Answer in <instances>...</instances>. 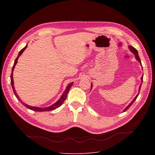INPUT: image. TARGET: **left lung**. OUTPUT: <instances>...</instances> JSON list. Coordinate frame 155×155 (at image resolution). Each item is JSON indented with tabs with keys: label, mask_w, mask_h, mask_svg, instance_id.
I'll return each instance as SVG.
<instances>
[{
	"label": "left lung",
	"mask_w": 155,
	"mask_h": 155,
	"mask_svg": "<svg viewBox=\"0 0 155 155\" xmlns=\"http://www.w3.org/2000/svg\"><path fill=\"white\" fill-rule=\"evenodd\" d=\"M129 50H130V51H131L134 55H135V57H136V60L139 61L140 63V64H141V60H140V56H139V55H138V53H137V50L136 48H134V47H133L132 46H129ZM142 66V65H141ZM141 81H143V75L142 76V77L141 78ZM141 84L140 85V87H139V93H138L137 94V95L134 97V99L132 101V102L130 103L125 108V109L124 110V111L123 112H125V111H126L130 107H131V105L134 102V101H136V99H137V96L139 95V94H140V88H141ZM92 84H91V88H92Z\"/></svg>",
	"instance_id": "1"
}]
</instances>
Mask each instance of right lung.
I'll use <instances>...</instances> for the list:
<instances>
[{"mask_svg": "<svg viewBox=\"0 0 155 155\" xmlns=\"http://www.w3.org/2000/svg\"><path fill=\"white\" fill-rule=\"evenodd\" d=\"M27 46H28V45H26L24 48H22V50L19 51L18 57H17V58H16V59H15V61H14V65H13V67H12V73H11V85H12V89H13V92H14V93L15 97H17V99L20 101V102H21L22 105H24V106H25L26 108H28V109H31V110H34V111H38V112L50 111V110H54V109H56V108L59 107L60 106V105L63 103V102L65 101V99H67L68 92V91H69V90H70V88L72 86L73 82H71V83H70V84H68V85H67L66 89H65V91H64V92L63 93V94L61 95V97L60 98V99H59L58 101H57L56 102H55L54 104H53V105H50V106H49V107H45V108L38 107H33V106H30V105H28V104H25L24 102H23L19 99V97L18 95L17 94V93H16V92H15V88H14V80H13V77H12V75H13L12 73H13V70H14V67H15V66L16 63H18V58H19V57L21 55V54L23 53V51H24V50H25V49L27 48Z\"/></svg>", "mask_w": 155, "mask_h": 155, "instance_id": "add662e5", "label": "right lung"}]
</instances>
